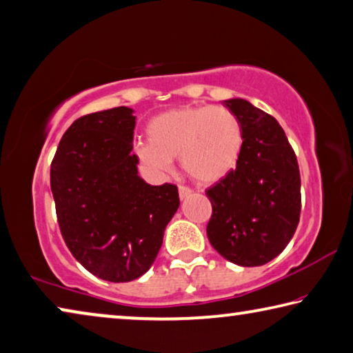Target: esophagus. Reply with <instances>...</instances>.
I'll return each instance as SVG.
<instances>
[{
	"label": "esophagus",
	"instance_id": "1",
	"mask_svg": "<svg viewBox=\"0 0 353 353\" xmlns=\"http://www.w3.org/2000/svg\"><path fill=\"white\" fill-rule=\"evenodd\" d=\"M178 194H180V199L183 200V199H186V197H189L190 194H192V189L180 184V186H178Z\"/></svg>",
	"mask_w": 353,
	"mask_h": 353
}]
</instances>
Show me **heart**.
Instances as JSON below:
<instances>
[{
	"label": "heart",
	"mask_w": 353,
	"mask_h": 353,
	"mask_svg": "<svg viewBox=\"0 0 353 353\" xmlns=\"http://www.w3.org/2000/svg\"><path fill=\"white\" fill-rule=\"evenodd\" d=\"M139 161L154 172L170 169L180 158L188 176L217 183L238 164L242 126L223 106L180 108L156 115L147 125V142L136 143Z\"/></svg>",
	"instance_id": "b5f03b06"
}]
</instances>
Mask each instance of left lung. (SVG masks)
Wrapping results in <instances>:
<instances>
[{
    "instance_id": "left-lung-1",
    "label": "left lung",
    "mask_w": 353,
    "mask_h": 353,
    "mask_svg": "<svg viewBox=\"0 0 353 353\" xmlns=\"http://www.w3.org/2000/svg\"><path fill=\"white\" fill-rule=\"evenodd\" d=\"M225 105L242 126V152L234 169L205 190L212 206L206 234L228 261L255 268L280 255L296 233L299 164L272 115L238 98Z\"/></svg>"
}]
</instances>
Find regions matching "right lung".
I'll use <instances>...</instances> for the list:
<instances>
[{
  "label": "right lung",
  "instance_id": "1",
  "mask_svg": "<svg viewBox=\"0 0 353 353\" xmlns=\"http://www.w3.org/2000/svg\"><path fill=\"white\" fill-rule=\"evenodd\" d=\"M134 126L125 106L83 115L62 136L50 170L68 250L90 274L112 283L147 272L180 206L175 184L152 186L137 175Z\"/></svg>",
  "mask_w": 353,
  "mask_h": 353
}]
</instances>
